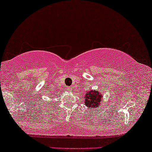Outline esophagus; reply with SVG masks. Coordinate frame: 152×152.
Returning <instances> with one entry per match:
<instances>
[{
    "label": "esophagus",
    "mask_w": 152,
    "mask_h": 152,
    "mask_svg": "<svg viewBox=\"0 0 152 152\" xmlns=\"http://www.w3.org/2000/svg\"><path fill=\"white\" fill-rule=\"evenodd\" d=\"M68 90L69 91H72V87H68Z\"/></svg>",
    "instance_id": "esophagus-1"
}]
</instances>
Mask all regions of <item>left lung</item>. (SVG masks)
Here are the masks:
<instances>
[{
    "instance_id": "left-lung-1",
    "label": "left lung",
    "mask_w": 152,
    "mask_h": 152,
    "mask_svg": "<svg viewBox=\"0 0 152 152\" xmlns=\"http://www.w3.org/2000/svg\"><path fill=\"white\" fill-rule=\"evenodd\" d=\"M102 99L103 95L98 91V89L88 91L84 94V104L91 110H97V108L101 109L102 106L100 105ZM97 111H99V109H97Z\"/></svg>"
}]
</instances>
